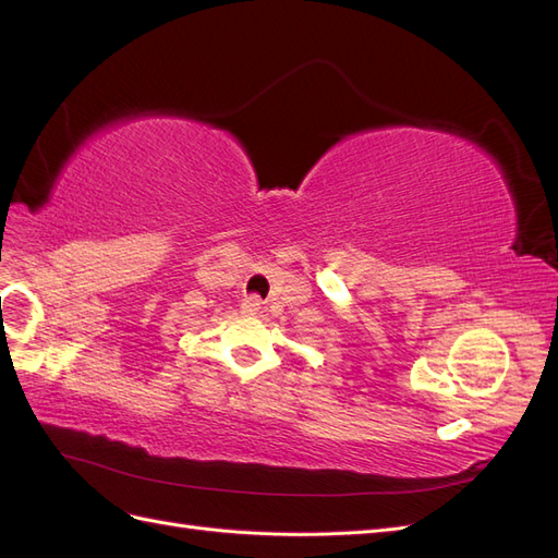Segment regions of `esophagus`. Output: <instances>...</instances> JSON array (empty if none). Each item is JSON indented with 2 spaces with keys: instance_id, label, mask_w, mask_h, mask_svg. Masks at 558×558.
<instances>
[{
  "instance_id": "1",
  "label": "esophagus",
  "mask_w": 558,
  "mask_h": 558,
  "mask_svg": "<svg viewBox=\"0 0 558 558\" xmlns=\"http://www.w3.org/2000/svg\"><path fill=\"white\" fill-rule=\"evenodd\" d=\"M260 307H263L260 298H258V295H248V298H244V302H242V314L253 316V314L260 312Z\"/></svg>"
}]
</instances>
